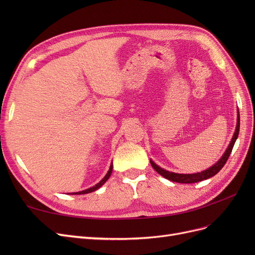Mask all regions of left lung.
<instances>
[{
	"instance_id": "8db88e82",
	"label": "left lung",
	"mask_w": 255,
	"mask_h": 255,
	"mask_svg": "<svg viewBox=\"0 0 255 255\" xmlns=\"http://www.w3.org/2000/svg\"><path fill=\"white\" fill-rule=\"evenodd\" d=\"M237 126H236V129L234 132L233 138L232 140H231L228 149L226 150V152L223 153V155L221 156V158L216 163L215 165H213L212 167H210L208 169L204 171L201 172H198V173H191V174H181V173H174V172H170V171H167L165 169L160 168L159 166H157L155 163H154L153 160L150 159V163L151 166L153 167L154 170H155L157 173H159L161 176L166 177L167 180L169 181H172V182H176V183H185V184H189V183H197V182H201L203 180H207L210 179V177L214 176L215 174H217L220 170L221 168L226 165L227 160L230 156L231 152H232V149L234 146V143L237 139L238 137V133H239V126H241V123H239V112H238V116H237Z\"/></svg>"
}]
</instances>
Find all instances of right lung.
Segmentation results:
<instances>
[{
    "label": "right lung",
    "instance_id": "obj_1",
    "mask_svg": "<svg viewBox=\"0 0 255 255\" xmlns=\"http://www.w3.org/2000/svg\"><path fill=\"white\" fill-rule=\"evenodd\" d=\"M112 171H113V164L111 165V167H110V170H109V172L106 173V175L103 177V179L100 181L97 185H95V186H92V187H90V188H88V189H85V190H82V191H79V192H72V195H84V194H89V192H92V191H95V190H97V189H99L100 187L102 186V185L110 179V176H111V174H112Z\"/></svg>",
    "mask_w": 255,
    "mask_h": 255
}]
</instances>
